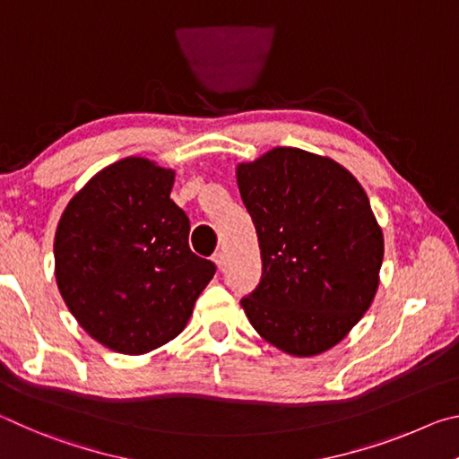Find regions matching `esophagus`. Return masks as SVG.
<instances>
[{
  "mask_svg": "<svg viewBox=\"0 0 459 459\" xmlns=\"http://www.w3.org/2000/svg\"><path fill=\"white\" fill-rule=\"evenodd\" d=\"M212 261L216 263V267L222 269V267H224V263H227V257H224V253H222V251H216V253L212 255Z\"/></svg>",
  "mask_w": 459,
  "mask_h": 459,
  "instance_id": "34e87169",
  "label": "esophagus"
}]
</instances>
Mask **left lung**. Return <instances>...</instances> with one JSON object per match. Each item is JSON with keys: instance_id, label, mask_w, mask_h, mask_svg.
Masks as SVG:
<instances>
[{"instance_id": "1", "label": "left lung", "mask_w": 459, "mask_h": 459, "mask_svg": "<svg viewBox=\"0 0 459 459\" xmlns=\"http://www.w3.org/2000/svg\"><path fill=\"white\" fill-rule=\"evenodd\" d=\"M263 273L240 299L253 328L293 356L336 346L370 307L383 232L356 178L330 158L275 147L237 168Z\"/></svg>"}]
</instances>
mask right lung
<instances>
[{
  "label": "right lung",
  "instance_id": "obj_1",
  "mask_svg": "<svg viewBox=\"0 0 459 459\" xmlns=\"http://www.w3.org/2000/svg\"><path fill=\"white\" fill-rule=\"evenodd\" d=\"M172 169L127 158L68 202L54 238L62 299L84 330L121 354L174 340L216 273L190 251V221L169 198Z\"/></svg>",
  "mask_w": 459,
  "mask_h": 459
}]
</instances>
